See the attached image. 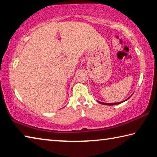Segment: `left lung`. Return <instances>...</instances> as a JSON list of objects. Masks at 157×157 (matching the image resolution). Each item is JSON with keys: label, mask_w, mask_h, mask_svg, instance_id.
<instances>
[{"label": "left lung", "mask_w": 157, "mask_h": 157, "mask_svg": "<svg viewBox=\"0 0 157 157\" xmlns=\"http://www.w3.org/2000/svg\"><path fill=\"white\" fill-rule=\"evenodd\" d=\"M100 104H102V105H118V104H120V103H121V102H118V103H103V102H99Z\"/></svg>", "instance_id": "obj_1"}]
</instances>
